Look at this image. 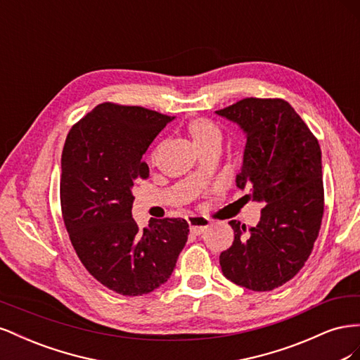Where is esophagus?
Returning <instances> with one entry per match:
<instances>
[{
    "instance_id": "34e87169",
    "label": "esophagus",
    "mask_w": 360,
    "mask_h": 360,
    "mask_svg": "<svg viewBox=\"0 0 360 360\" xmlns=\"http://www.w3.org/2000/svg\"><path fill=\"white\" fill-rule=\"evenodd\" d=\"M188 222H189V226H191V233L197 234V236L204 233L210 225L209 219H205V217H202V216H195V214L188 217Z\"/></svg>"
}]
</instances>
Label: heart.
I'll return each mask as SVG.
<instances>
[{
	"label": "heart",
	"instance_id": "obj_1",
	"mask_svg": "<svg viewBox=\"0 0 360 360\" xmlns=\"http://www.w3.org/2000/svg\"><path fill=\"white\" fill-rule=\"evenodd\" d=\"M189 134L193 139V144L198 147L204 146V144H209V143H221V130L217 127L213 122L207 118H195L189 123ZM158 156V148L151 153L150 159L151 162L156 160Z\"/></svg>",
	"mask_w": 360,
	"mask_h": 360
}]
</instances>
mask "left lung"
<instances>
[{
  "mask_svg": "<svg viewBox=\"0 0 360 360\" xmlns=\"http://www.w3.org/2000/svg\"><path fill=\"white\" fill-rule=\"evenodd\" d=\"M246 134L237 188L266 202L257 226L230 221L231 248L222 274L252 291H270L296 276L317 240L324 210L321 150L317 138L284 99L246 97L216 111Z\"/></svg>",
  "mask_w": 360,
  "mask_h": 360,
  "instance_id": "8db88e82",
  "label": "left lung"
}]
</instances>
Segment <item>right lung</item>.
Returning <instances> with one entry per match:
<instances>
[{"mask_svg": "<svg viewBox=\"0 0 360 360\" xmlns=\"http://www.w3.org/2000/svg\"><path fill=\"white\" fill-rule=\"evenodd\" d=\"M174 117L143 106L97 105L76 123L61 155L60 200L70 242L89 274L123 296L167 282L188 242L181 217H132L134 183L148 177L143 155Z\"/></svg>", "mask_w": 360, "mask_h": 360, "instance_id": "right-lung-1", "label": "right lung"}]
</instances>
